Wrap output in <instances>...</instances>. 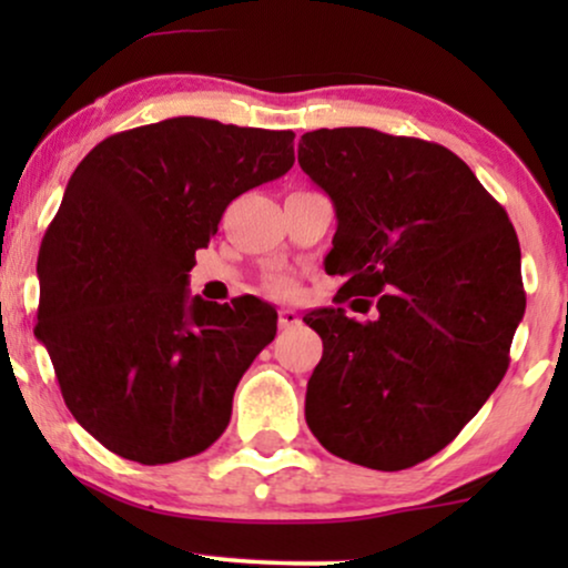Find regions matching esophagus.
Masks as SVG:
<instances>
[{"label":"esophagus","mask_w":568,"mask_h":568,"mask_svg":"<svg viewBox=\"0 0 568 568\" xmlns=\"http://www.w3.org/2000/svg\"><path fill=\"white\" fill-rule=\"evenodd\" d=\"M278 325H282V328H292V325H300L297 310H292V307L278 310Z\"/></svg>","instance_id":"obj_1"}]
</instances>
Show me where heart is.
Returning a JSON list of instances; mask_svg holds the SVG:
<instances>
[{
  "mask_svg": "<svg viewBox=\"0 0 568 568\" xmlns=\"http://www.w3.org/2000/svg\"><path fill=\"white\" fill-rule=\"evenodd\" d=\"M274 290L282 292V294H290V292L294 290V286H292L290 278H278V282H274Z\"/></svg>",
  "mask_w": 568,
  "mask_h": 568,
  "instance_id": "obj_1",
  "label": "heart"
}]
</instances>
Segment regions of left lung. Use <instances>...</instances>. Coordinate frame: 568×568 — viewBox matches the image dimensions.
<instances>
[{"label":"left lung","instance_id":"left-lung-1","mask_svg":"<svg viewBox=\"0 0 568 568\" xmlns=\"http://www.w3.org/2000/svg\"><path fill=\"white\" fill-rule=\"evenodd\" d=\"M297 158L336 209L325 271L346 276L341 302L377 305L364 323L344 307L305 315L323 338L307 426L348 463L410 468L460 434L509 367L525 315L517 232L442 144L317 129Z\"/></svg>","mask_w":568,"mask_h":568}]
</instances>
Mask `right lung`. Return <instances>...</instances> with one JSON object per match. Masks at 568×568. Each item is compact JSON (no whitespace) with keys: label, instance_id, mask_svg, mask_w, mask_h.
<instances>
[{"label":"right lung","instance_id":"1","mask_svg":"<svg viewBox=\"0 0 568 568\" xmlns=\"http://www.w3.org/2000/svg\"><path fill=\"white\" fill-rule=\"evenodd\" d=\"M292 131L196 115L121 131L69 178L38 253L36 338L72 416L142 465L204 453L276 336V310L191 297L196 251L240 193L294 165Z\"/></svg>","mask_w":568,"mask_h":568}]
</instances>
